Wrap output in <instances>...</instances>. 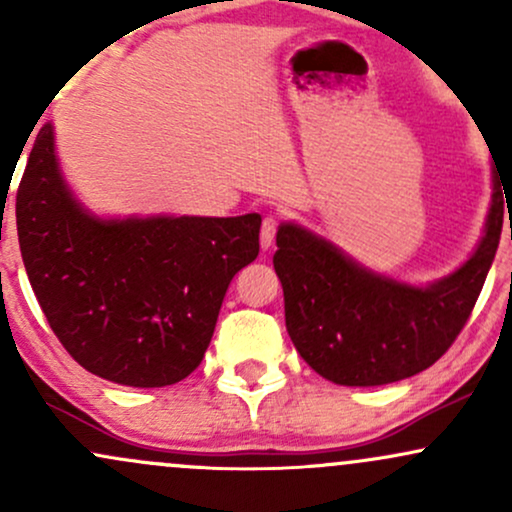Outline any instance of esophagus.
<instances>
[{"label": "esophagus", "instance_id": "1", "mask_svg": "<svg viewBox=\"0 0 512 512\" xmlns=\"http://www.w3.org/2000/svg\"><path fill=\"white\" fill-rule=\"evenodd\" d=\"M276 226H279V221H276L274 216H267V219L262 221V228H260V245H262V250H269L274 245Z\"/></svg>", "mask_w": 512, "mask_h": 512}]
</instances>
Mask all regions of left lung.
Wrapping results in <instances>:
<instances>
[{"label":"left lung","instance_id":"left-lung-1","mask_svg":"<svg viewBox=\"0 0 512 512\" xmlns=\"http://www.w3.org/2000/svg\"><path fill=\"white\" fill-rule=\"evenodd\" d=\"M503 195L501 173H493L479 248L457 272L428 286L373 274L327 240L281 223L274 269L284 286L286 330L303 361L349 387L397 383L433 366L467 325L496 257L508 207Z\"/></svg>","mask_w":512,"mask_h":512}]
</instances>
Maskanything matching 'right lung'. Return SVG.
Instances as JSON below:
<instances>
[{"label": "right lung", "instance_id": "right-lung-1", "mask_svg": "<svg viewBox=\"0 0 512 512\" xmlns=\"http://www.w3.org/2000/svg\"><path fill=\"white\" fill-rule=\"evenodd\" d=\"M260 214L98 219L64 185L52 125L16 192L21 257L52 332L79 366L129 387L202 363L228 284L260 252Z\"/></svg>", "mask_w": 512, "mask_h": 512}]
</instances>
